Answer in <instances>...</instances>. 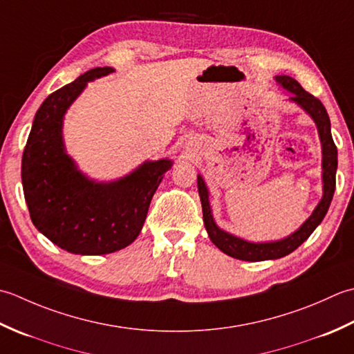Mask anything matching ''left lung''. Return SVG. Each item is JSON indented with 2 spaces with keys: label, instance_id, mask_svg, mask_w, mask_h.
Listing matches in <instances>:
<instances>
[{
  "label": "left lung",
  "instance_id": "obj_1",
  "mask_svg": "<svg viewBox=\"0 0 354 354\" xmlns=\"http://www.w3.org/2000/svg\"><path fill=\"white\" fill-rule=\"evenodd\" d=\"M277 81L287 88L288 91L293 93L292 100L299 104L304 110L313 118V120L318 125L319 137L322 142V178H324V196L321 203L316 206L313 214L310 215V218L302 225L297 232L287 236L286 240L275 241V243H248L241 240V238H236L230 235L225 230L217 227L214 223L212 214H211V206H209V198H207V189L203 182V178L200 176L197 177V185H198V194L201 200V207H203V221L207 230V235L211 238L212 243L217 246L221 252H225L226 255L243 259V261H264V259H277L281 257H286L292 254L295 249H298L302 243H304L307 238L312 235L313 230L318 227L322 218L326 217L328 211V206L331 203V198H333L335 187H336V168H337V148L333 142V137H331V129H330V119L326 106L322 105L318 97L310 95L302 86L295 81L290 76H277Z\"/></svg>",
  "mask_w": 354,
  "mask_h": 354
}]
</instances>
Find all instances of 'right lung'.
Listing matches in <instances>:
<instances>
[{
    "instance_id": "1",
    "label": "right lung",
    "mask_w": 354,
    "mask_h": 354,
    "mask_svg": "<svg viewBox=\"0 0 354 354\" xmlns=\"http://www.w3.org/2000/svg\"><path fill=\"white\" fill-rule=\"evenodd\" d=\"M96 67L53 91L35 114L21 165L26 203L35 227L61 249L104 255L124 249L140 234L148 207L169 160L143 163L114 183L85 178L62 145V116L84 86L111 73Z\"/></svg>"
}]
</instances>
